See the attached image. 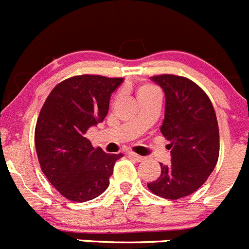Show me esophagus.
<instances>
[{"instance_id": "esophagus-1", "label": "esophagus", "mask_w": 249, "mask_h": 249, "mask_svg": "<svg viewBox=\"0 0 249 249\" xmlns=\"http://www.w3.org/2000/svg\"><path fill=\"white\" fill-rule=\"evenodd\" d=\"M127 155H128V157H131V158H133L135 160H137V162H143V160H146V157L137 155V153H133V152H128Z\"/></svg>"}]
</instances>
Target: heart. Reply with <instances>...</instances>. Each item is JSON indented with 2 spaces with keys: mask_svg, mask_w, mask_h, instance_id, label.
<instances>
[{
  "mask_svg": "<svg viewBox=\"0 0 249 249\" xmlns=\"http://www.w3.org/2000/svg\"><path fill=\"white\" fill-rule=\"evenodd\" d=\"M153 92H157V89L151 85H142L138 89L137 91V96H144V94H149V93H153Z\"/></svg>",
  "mask_w": 249,
  "mask_h": 249,
  "instance_id": "1",
  "label": "heart"
}]
</instances>
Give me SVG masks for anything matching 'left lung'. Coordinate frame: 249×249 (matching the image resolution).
I'll use <instances>...</instances> for the list:
<instances>
[{"instance_id": "8db88e82", "label": "left lung", "mask_w": 249, "mask_h": 249, "mask_svg": "<svg viewBox=\"0 0 249 249\" xmlns=\"http://www.w3.org/2000/svg\"><path fill=\"white\" fill-rule=\"evenodd\" d=\"M164 92L162 135L171 141V164L160 163V177L149 191L178 199L197 191L213 172L219 155V131L210 98L201 87L181 76L151 77Z\"/></svg>"}]
</instances>
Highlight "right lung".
<instances>
[{"label":"right lung","instance_id":"right-lung-1","mask_svg":"<svg viewBox=\"0 0 249 249\" xmlns=\"http://www.w3.org/2000/svg\"><path fill=\"white\" fill-rule=\"evenodd\" d=\"M123 78L71 77L57 85L39 112L35 144L42 172L63 197L87 202L109 184L116 160L122 155L94 149L86 132L103 122L111 94Z\"/></svg>","mask_w":249,"mask_h":249}]
</instances>
